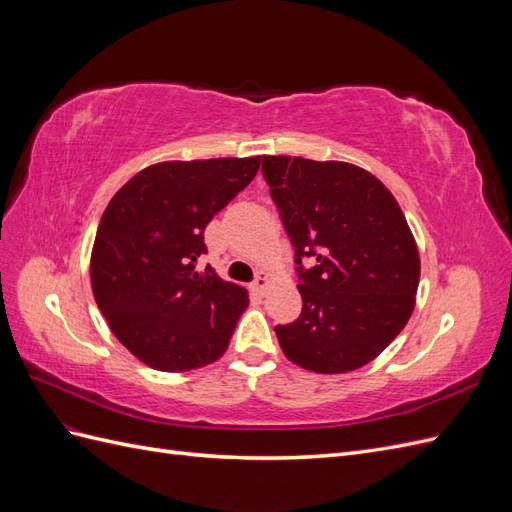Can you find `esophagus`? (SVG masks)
<instances>
[{
    "instance_id": "34e87169",
    "label": "esophagus",
    "mask_w": 512,
    "mask_h": 512,
    "mask_svg": "<svg viewBox=\"0 0 512 512\" xmlns=\"http://www.w3.org/2000/svg\"><path fill=\"white\" fill-rule=\"evenodd\" d=\"M269 275L265 273V271H260L258 275H256V280L252 282V290L254 292H258V294H265V290L269 288Z\"/></svg>"
}]
</instances>
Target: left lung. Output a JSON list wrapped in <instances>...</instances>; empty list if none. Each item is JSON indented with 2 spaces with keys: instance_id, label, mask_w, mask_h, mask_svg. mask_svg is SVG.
Returning <instances> with one entry per match:
<instances>
[{
  "instance_id": "left-lung-1",
  "label": "left lung",
  "mask_w": 512,
  "mask_h": 512,
  "mask_svg": "<svg viewBox=\"0 0 512 512\" xmlns=\"http://www.w3.org/2000/svg\"><path fill=\"white\" fill-rule=\"evenodd\" d=\"M262 177L294 245L301 316L275 333L292 363L316 374L354 371L412 316L421 258L384 183L348 162L262 158ZM303 259L315 267L305 270Z\"/></svg>"
}]
</instances>
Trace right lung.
<instances>
[{"label":"right lung","mask_w":512,"mask_h":512,"mask_svg":"<svg viewBox=\"0 0 512 512\" xmlns=\"http://www.w3.org/2000/svg\"><path fill=\"white\" fill-rule=\"evenodd\" d=\"M260 158L160 162L111 198L91 252V288L108 327L138 361L190 371L226 352L247 292L196 260L205 228L247 188Z\"/></svg>","instance_id":"1"}]
</instances>
